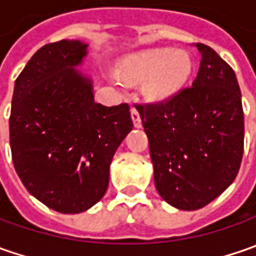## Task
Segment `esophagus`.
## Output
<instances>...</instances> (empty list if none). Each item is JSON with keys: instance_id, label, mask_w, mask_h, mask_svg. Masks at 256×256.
I'll use <instances>...</instances> for the list:
<instances>
[{"instance_id": "obj_1", "label": "esophagus", "mask_w": 256, "mask_h": 256, "mask_svg": "<svg viewBox=\"0 0 256 256\" xmlns=\"http://www.w3.org/2000/svg\"><path fill=\"white\" fill-rule=\"evenodd\" d=\"M131 118H132V122L135 128H141V126H142L141 116H140V114H138V111H136L135 108H131Z\"/></svg>"}]
</instances>
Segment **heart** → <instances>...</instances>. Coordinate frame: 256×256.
<instances>
[{"instance_id": "b5f03b06", "label": "heart", "mask_w": 256, "mask_h": 256, "mask_svg": "<svg viewBox=\"0 0 256 256\" xmlns=\"http://www.w3.org/2000/svg\"><path fill=\"white\" fill-rule=\"evenodd\" d=\"M194 70L186 51L152 48L128 55L120 65V75L131 82L144 81V95L155 102L171 100L188 82Z\"/></svg>"}]
</instances>
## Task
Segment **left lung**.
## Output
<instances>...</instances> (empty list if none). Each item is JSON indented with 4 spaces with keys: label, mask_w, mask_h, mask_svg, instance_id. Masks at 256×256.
Returning a JSON list of instances; mask_svg holds the SVG:
<instances>
[{
    "label": "left lung",
    "mask_w": 256,
    "mask_h": 256,
    "mask_svg": "<svg viewBox=\"0 0 256 256\" xmlns=\"http://www.w3.org/2000/svg\"><path fill=\"white\" fill-rule=\"evenodd\" d=\"M200 71L171 100L136 105L148 136L155 188L164 201L195 211L231 185L244 154V111L235 72L211 46L196 44Z\"/></svg>",
    "instance_id": "obj_1"
}]
</instances>
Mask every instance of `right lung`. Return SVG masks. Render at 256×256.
Here are the masks:
<instances>
[{
	"label": "right lung",
	"mask_w": 256,
	"mask_h": 256,
	"mask_svg": "<svg viewBox=\"0 0 256 256\" xmlns=\"http://www.w3.org/2000/svg\"><path fill=\"white\" fill-rule=\"evenodd\" d=\"M86 50L78 40L41 46L12 94L15 171L26 191L61 214L84 212L102 198L114 154L134 126L126 104L94 101L92 80L78 70Z\"/></svg>",
	"instance_id": "obj_1"
}]
</instances>
